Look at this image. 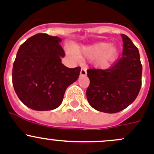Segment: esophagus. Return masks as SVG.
I'll use <instances>...</instances> for the list:
<instances>
[{
	"label": "esophagus",
	"instance_id": "34e87169",
	"mask_svg": "<svg viewBox=\"0 0 154 154\" xmlns=\"http://www.w3.org/2000/svg\"><path fill=\"white\" fill-rule=\"evenodd\" d=\"M87 75V71H86V69L84 68V67H82V68L81 69V71H80V75L82 76H85Z\"/></svg>",
	"mask_w": 154,
	"mask_h": 154
}]
</instances>
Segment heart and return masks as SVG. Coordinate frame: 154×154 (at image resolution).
Segmentation results:
<instances>
[{
  "mask_svg": "<svg viewBox=\"0 0 154 154\" xmlns=\"http://www.w3.org/2000/svg\"><path fill=\"white\" fill-rule=\"evenodd\" d=\"M67 51L70 55L75 57H78V54L73 50L68 49ZM77 51L81 56L89 58L97 57L98 60L101 63L111 60L117 54V48L114 46H109V44L106 42H100L91 46L83 47L82 49Z\"/></svg>",
  "mask_w": 154,
  "mask_h": 154,
  "instance_id": "1",
  "label": "heart"
}]
</instances>
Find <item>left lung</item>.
Instances as JSON below:
<instances>
[{
	"mask_svg": "<svg viewBox=\"0 0 154 154\" xmlns=\"http://www.w3.org/2000/svg\"><path fill=\"white\" fill-rule=\"evenodd\" d=\"M122 57L105 69H89L90 85L86 91L89 104L106 113H116L128 107L141 87L142 65L137 47L125 35Z\"/></svg>",
	"mask_w": 154,
	"mask_h": 154,
	"instance_id": "left-lung-1",
	"label": "left lung"
}]
</instances>
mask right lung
<instances>
[{
  "mask_svg": "<svg viewBox=\"0 0 154 154\" xmlns=\"http://www.w3.org/2000/svg\"><path fill=\"white\" fill-rule=\"evenodd\" d=\"M60 42L58 37L39 33L19 48L13 66V85L20 100L31 109H56L67 88L79 76L81 67L68 68L61 63L65 52Z\"/></svg>",
  "mask_w": 154,
  "mask_h": 154,
  "instance_id": "add662e5",
  "label": "right lung"
}]
</instances>
